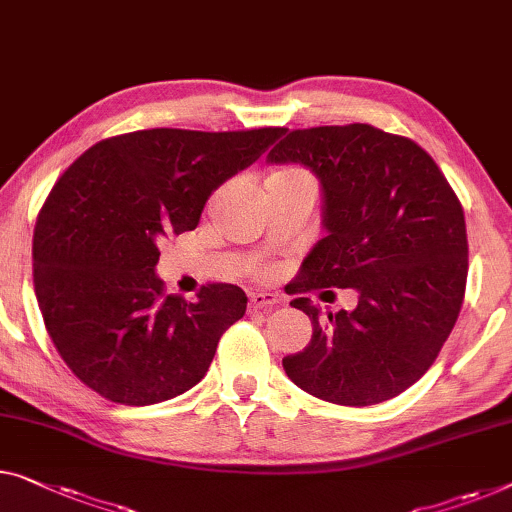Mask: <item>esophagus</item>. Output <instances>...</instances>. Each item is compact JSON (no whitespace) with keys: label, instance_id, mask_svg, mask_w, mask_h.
I'll return each instance as SVG.
<instances>
[{"label":"esophagus","instance_id":"esophagus-1","mask_svg":"<svg viewBox=\"0 0 512 512\" xmlns=\"http://www.w3.org/2000/svg\"><path fill=\"white\" fill-rule=\"evenodd\" d=\"M248 301L250 308H276L280 303V296L271 292H253L248 296Z\"/></svg>","mask_w":512,"mask_h":512}]
</instances>
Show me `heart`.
Returning a JSON list of instances; mask_svg holds the SVG:
<instances>
[{
  "instance_id": "1",
  "label": "heart",
  "mask_w": 512,
  "mask_h": 512,
  "mask_svg": "<svg viewBox=\"0 0 512 512\" xmlns=\"http://www.w3.org/2000/svg\"><path fill=\"white\" fill-rule=\"evenodd\" d=\"M264 186H312V179L299 167H273V170L266 174Z\"/></svg>"
}]
</instances>
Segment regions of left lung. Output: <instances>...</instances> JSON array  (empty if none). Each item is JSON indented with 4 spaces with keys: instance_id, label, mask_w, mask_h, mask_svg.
Returning <instances> with one entry per match:
<instances>
[{
    "instance_id": "left-lung-1",
    "label": "left lung",
    "mask_w": 512,
    "mask_h": 512,
    "mask_svg": "<svg viewBox=\"0 0 512 512\" xmlns=\"http://www.w3.org/2000/svg\"><path fill=\"white\" fill-rule=\"evenodd\" d=\"M269 163L310 167L324 190L326 236L289 292L312 338L282 368L333 404L395 398L430 370L460 315L469 243L455 190L414 140L370 124L285 131ZM324 286L356 288L359 305L319 318L304 294Z\"/></svg>"
}]
</instances>
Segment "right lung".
<instances>
[{
    "label": "right lung",
    "mask_w": 512,
    "mask_h": 512,
    "mask_svg": "<svg viewBox=\"0 0 512 512\" xmlns=\"http://www.w3.org/2000/svg\"><path fill=\"white\" fill-rule=\"evenodd\" d=\"M282 131L114 135L57 179L34 227V289L52 345L91 391L144 407L207 375L248 296L225 282L204 285L195 303L165 294L158 246L195 230L213 190Z\"/></svg>",
    "instance_id": "right-lung-1"
}]
</instances>
